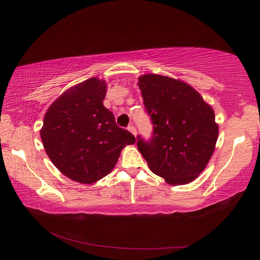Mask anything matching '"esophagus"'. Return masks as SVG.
I'll list each match as a JSON object with an SVG mask.
<instances>
[{"instance_id":"1","label":"esophagus","mask_w":260,"mask_h":260,"mask_svg":"<svg viewBox=\"0 0 260 260\" xmlns=\"http://www.w3.org/2000/svg\"><path fill=\"white\" fill-rule=\"evenodd\" d=\"M127 129H128L132 134H133L134 136H136V134H137V132H136V128H135V126L134 125H129L128 127H127Z\"/></svg>"}]
</instances>
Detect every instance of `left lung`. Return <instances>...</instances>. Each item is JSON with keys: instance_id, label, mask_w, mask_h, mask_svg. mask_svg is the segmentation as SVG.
Wrapping results in <instances>:
<instances>
[{"instance_id": "8db88e82", "label": "left lung", "mask_w": 260, "mask_h": 260, "mask_svg": "<svg viewBox=\"0 0 260 260\" xmlns=\"http://www.w3.org/2000/svg\"><path fill=\"white\" fill-rule=\"evenodd\" d=\"M139 87L153 124L151 140L137 136L139 151L167 183H190L206 169L218 140L212 107L191 86L170 77L144 75Z\"/></svg>"}]
</instances>
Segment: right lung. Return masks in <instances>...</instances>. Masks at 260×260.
<instances>
[{
    "mask_svg": "<svg viewBox=\"0 0 260 260\" xmlns=\"http://www.w3.org/2000/svg\"><path fill=\"white\" fill-rule=\"evenodd\" d=\"M106 81L87 79L66 90L45 115L40 136L49 158L67 178L84 184L112 171L121 150L135 143L103 105Z\"/></svg>",
    "mask_w": 260,
    "mask_h": 260,
    "instance_id": "add662e5",
    "label": "right lung"
}]
</instances>
